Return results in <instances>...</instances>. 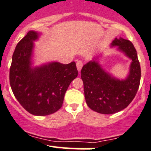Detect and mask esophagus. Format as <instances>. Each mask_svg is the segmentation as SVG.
<instances>
[{
    "label": "esophagus",
    "mask_w": 151,
    "mask_h": 151,
    "mask_svg": "<svg viewBox=\"0 0 151 151\" xmlns=\"http://www.w3.org/2000/svg\"><path fill=\"white\" fill-rule=\"evenodd\" d=\"M76 67H77V69L78 70V72H81V70L82 67H83V62L81 61H78L76 62Z\"/></svg>",
    "instance_id": "34e87169"
}]
</instances>
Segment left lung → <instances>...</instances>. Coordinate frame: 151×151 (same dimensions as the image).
<instances>
[{"instance_id":"obj_1","label":"left lung","mask_w":151,"mask_h":151,"mask_svg":"<svg viewBox=\"0 0 151 151\" xmlns=\"http://www.w3.org/2000/svg\"><path fill=\"white\" fill-rule=\"evenodd\" d=\"M111 45L117 46L132 61L126 78L120 80L106 72L98 63L99 56L83 65L81 71L86 104L93 111L104 114L126 109L137 94L141 78L139 62L132 42L120 37L114 39Z\"/></svg>"}]
</instances>
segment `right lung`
Listing matches in <instances>:
<instances>
[{
	"instance_id": "right-lung-1",
	"label": "right lung",
	"mask_w": 151,
	"mask_h": 151,
	"mask_svg": "<svg viewBox=\"0 0 151 151\" xmlns=\"http://www.w3.org/2000/svg\"><path fill=\"white\" fill-rule=\"evenodd\" d=\"M40 33L30 31L17 43L12 56L9 82L20 105L31 114L45 116L62 107L68 86L78 76L76 62H52L32 67L34 42Z\"/></svg>"
}]
</instances>
